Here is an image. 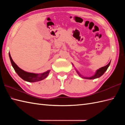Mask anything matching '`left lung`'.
<instances>
[{
    "instance_id": "1",
    "label": "left lung",
    "mask_w": 125,
    "mask_h": 125,
    "mask_svg": "<svg viewBox=\"0 0 125 125\" xmlns=\"http://www.w3.org/2000/svg\"><path fill=\"white\" fill-rule=\"evenodd\" d=\"M110 63H111V61L107 65L105 66V67L100 68V69H99L97 70V71H96V73H95V75L94 76H93L92 77H83V78H85V79H95V78L100 77L102 76L103 75V74L105 73V71L107 70L108 67H109V65L110 64ZM76 71H77V73H78L79 76H81V75H80V73H79L77 70H76Z\"/></svg>"
}]
</instances>
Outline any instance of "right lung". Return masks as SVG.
<instances>
[{
  "mask_svg": "<svg viewBox=\"0 0 125 125\" xmlns=\"http://www.w3.org/2000/svg\"><path fill=\"white\" fill-rule=\"evenodd\" d=\"M9 56L12 67L14 68L15 72L17 73L19 76L21 78L25 81H27L28 82H38L40 81L43 80V79L46 78L48 76V75L50 70L47 71L46 72L41 74H36L34 73L26 72V71H25L24 70H22L21 69H20L19 67H18V65L16 64L14 62V61H13L11 56H10V52Z\"/></svg>",
  "mask_w": 125,
  "mask_h": 125,
  "instance_id": "1",
  "label": "right lung"
}]
</instances>
